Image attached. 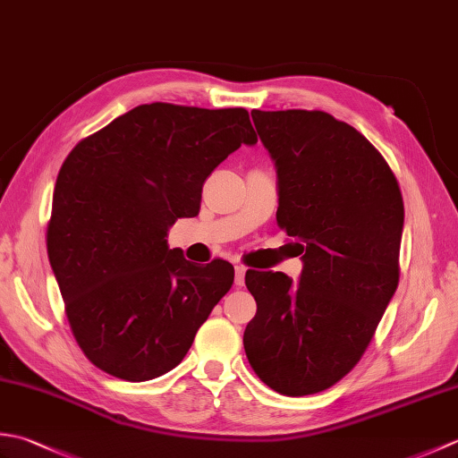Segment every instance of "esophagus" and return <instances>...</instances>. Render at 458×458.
Instances as JSON below:
<instances>
[{
    "label": "esophagus",
    "instance_id": "34e87169",
    "mask_svg": "<svg viewBox=\"0 0 458 458\" xmlns=\"http://www.w3.org/2000/svg\"><path fill=\"white\" fill-rule=\"evenodd\" d=\"M244 279H246V267L244 266H236L234 267V284L238 287L244 285Z\"/></svg>",
    "mask_w": 458,
    "mask_h": 458
}]
</instances>
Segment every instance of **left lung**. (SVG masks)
Wrapping results in <instances>:
<instances>
[{
  "instance_id": "1",
  "label": "left lung",
  "mask_w": 458,
  "mask_h": 458,
  "mask_svg": "<svg viewBox=\"0 0 458 458\" xmlns=\"http://www.w3.org/2000/svg\"><path fill=\"white\" fill-rule=\"evenodd\" d=\"M277 173V224L299 284L248 271L258 313L244 330L254 372L284 395L335 386L356 366L400 281L403 199L390 165L327 112H251Z\"/></svg>"
}]
</instances>
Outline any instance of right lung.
<instances>
[{
  "instance_id": "add662e5",
  "label": "right lung",
  "mask_w": 458,
  "mask_h": 458,
  "mask_svg": "<svg viewBox=\"0 0 458 458\" xmlns=\"http://www.w3.org/2000/svg\"><path fill=\"white\" fill-rule=\"evenodd\" d=\"M242 143H258L244 108L155 102L68 153L47 251L76 343L106 374L169 372L232 287L228 261L194 266L169 250L167 232L199 214L202 182Z\"/></svg>"
}]
</instances>
